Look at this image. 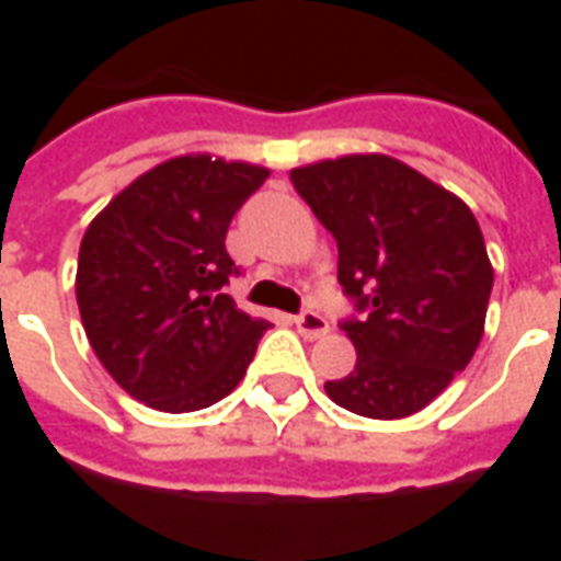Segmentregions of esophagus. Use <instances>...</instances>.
<instances>
[{"label": "esophagus", "instance_id": "esophagus-1", "mask_svg": "<svg viewBox=\"0 0 561 561\" xmlns=\"http://www.w3.org/2000/svg\"><path fill=\"white\" fill-rule=\"evenodd\" d=\"M297 330L304 333L306 340H316V336H324L328 333V318L316 312V309H304L300 316L294 318Z\"/></svg>", "mask_w": 561, "mask_h": 561}]
</instances>
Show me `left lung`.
I'll use <instances>...</instances> for the list:
<instances>
[{
  "instance_id": "obj_1",
  "label": "left lung",
  "mask_w": 561,
  "mask_h": 561,
  "mask_svg": "<svg viewBox=\"0 0 561 561\" xmlns=\"http://www.w3.org/2000/svg\"><path fill=\"white\" fill-rule=\"evenodd\" d=\"M291 183L333 233L342 294L357 312L342 321L357 364L324 385L328 397L376 421L421 412L483 336L493 267L478 219L390 156L294 168Z\"/></svg>"
}]
</instances>
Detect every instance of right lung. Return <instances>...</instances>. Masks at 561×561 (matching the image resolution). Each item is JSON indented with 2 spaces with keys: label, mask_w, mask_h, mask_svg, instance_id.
<instances>
[{
  "label": "right lung",
  "mask_w": 561,
  "mask_h": 561,
  "mask_svg": "<svg viewBox=\"0 0 561 561\" xmlns=\"http://www.w3.org/2000/svg\"><path fill=\"white\" fill-rule=\"evenodd\" d=\"M267 176L245 161L180 156L123 188L83 233V330L116 385L149 409H207L252 364L270 324L225 294L240 276L225 237Z\"/></svg>",
  "instance_id": "1"
}]
</instances>
